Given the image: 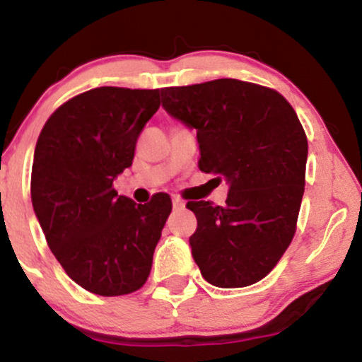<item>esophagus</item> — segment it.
<instances>
[{
  "label": "esophagus",
  "instance_id": "esophagus-1",
  "mask_svg": "<svg viewBox=\"0 0 362 362\" xmlns=\"http://www.w3.org/2000/svg\"><path fill=\"white\" fill-rule=\"evenodd\" d=\"M172 204H173V211H182L185 207V202L182 201L180 197H173Z\"/></svg>",
  "mask_w": 362,
  "mask_h": 362
}]
</instances>
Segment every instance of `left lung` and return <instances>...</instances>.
Returning <instances> with one entry per match:
<instances>
[{
  "instance_id": "obj_1",
  "label": "left lung",
  "mask_w": 362,
  "mask_h": 362,
  "mask_svg": "<svg viewBox=\"0 0 362 362\" xmlns=\"http://www.w3.org/2000/svg\"><path fill=\"white\" fill-rule=\"evenodd\" d=\"M161 105L197 132L199 168L230 187L224 206L187 202L195 264L218 288L255 284L296 231L308 158L296 112L276 90L231 78L163 88Z\"/></svg>"
}]
</instances>
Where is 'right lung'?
I'll return each instance as SVG.
<instances>
[{
	"mask_svg": "<svg viewBox=\"0 0 362 362\" xmlns=\"http://www.w3.org/2000/svg\"><path fill=\"white\" fill-rule=\"evenodd\" d=\"M158 109L160 90L93 88L62 103L37 141L34 213L66 274L93 294L134 293L151 271L172 201L156 194L136 204L112 184Z\"/></svg>",
	"mask_w": 362,
	"mask_h": 362,
	"instance_id": "1",
	"label": "right lung"
}]
</instances>
